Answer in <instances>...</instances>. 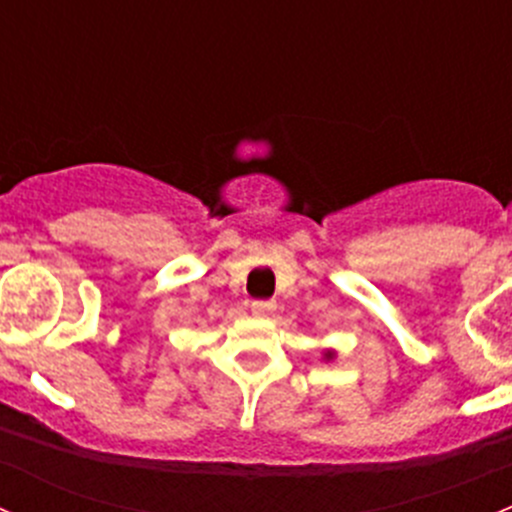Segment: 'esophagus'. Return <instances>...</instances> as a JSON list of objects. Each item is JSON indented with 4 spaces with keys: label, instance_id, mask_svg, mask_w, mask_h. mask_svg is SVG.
<instances>
[{
    "label": "esophagus",
    "instance_id": "esophagus-1",
    "mask_svg": "<svg viewBox=\"0 0 512 512\" xmlns=\"http://www.w3.org/2000/svg\"><path fill=\"white\" fill-rule=\"evenodd\" d=\"M275 307H277V304L272 302V299H255V302L250 304V309H252V314H255V317H265V314L275 312Z\"/></svg>",
    "mask_w": 512,
    "mask_h": 512
}]
</instances>
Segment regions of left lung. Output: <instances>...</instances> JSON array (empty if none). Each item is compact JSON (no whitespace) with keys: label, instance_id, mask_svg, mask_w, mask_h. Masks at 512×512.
I'll return each instance as SVG.
<instances>
[{"label":"left lung","instance_id":"left-lung-1","mask_svg":"<svg viewBox=\"0 0 512 512\" xmlns=\"http://www.w3.org/2000/svg\"><path fill=\"white\" fill-rule=\"evenodd\" d=\"M327 356H332V354H327Z\"/></svg>","mask_w":512,"mask_h":512}]
</instances>
